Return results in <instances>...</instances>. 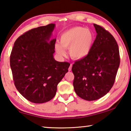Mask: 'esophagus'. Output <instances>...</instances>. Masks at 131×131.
Returning a JSON list of instances; mask_svg holds the SVG:
<instances>
[{
  "mask_svg": "<svg viewBox=\"0 0 131 131\" xmlns=\"http://www.w3.org/2000/svg\"><path fill=\"white\" fill-rule=\"evenodd\" d=\"M72 64H70L69 68V69H68V70H69V71H71V70H72Z\"/></svg>",
  "mask_w": 131,
  "mask_h": 131,
  "instance_id": "obj_1",
  "label": "esophagus"
}]
</instances>
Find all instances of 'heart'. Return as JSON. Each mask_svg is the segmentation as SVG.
<instances>
[{
	"mask_svg": "<svg viewBox=\"0 0 131 131\" xmlns=\"http://www.w3.org/2000/svg\"><path fill=\"white\" fill-rule=\"evenodd\" d=\"M93 32L89 29L75 27L63 32L60 38V43L55 45V51L61 56L66 55L65 49L69 48L71 57L80 59L90 52L93 42Z\"/></svg>",
	"mask_w": 131,
	"mask_h": 131,
	"instance_id": "obj_1",
	"label": "heart"
}]
</instances>
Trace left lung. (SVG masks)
Masks as SVG:
<instances>
[{
	"label": "left lung",
	"instance_id": "1",
	"mask_svg": "<svg viewBox=\"0 0 131 131\" xmlns=\"http://www.w3.org/2000/svg\"><path fill=\"white\" fill-rule=\"evenodd\" d=\"M97 32L89 54L72 66L73 87L79 97L88 101L99 99L109 92L120 63L119 48L114 37L94 24Z\"/></svg>",
	"mask_w": 131,
	"mask_h": 131
}]
</instances>
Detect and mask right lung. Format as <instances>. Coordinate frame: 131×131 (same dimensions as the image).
<instances>
[{"label":"right lung","mask_w":131,"mask_h":131,"mask_svg":"<svg viewBox=\"0 0 131 131\" xmlns=\"http://www.w3.org/2000/svg\"><path fill=\"white\" fill-rule=\"evenodd\" d=\"M55 24L31 29L16 39L10 57L14 83L31 102L50 101L70 63L53 58L56 39L50 40Z\"/></svg>","instance_id":"1"}]
</instances>
